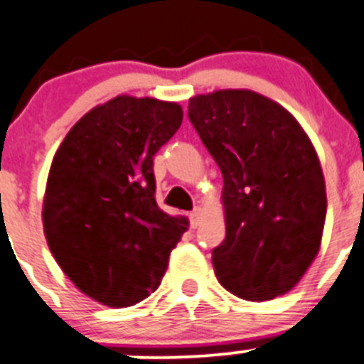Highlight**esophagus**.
I'll return each mask as SVG.
<instances>
[{"mask_svg": "<svg viewBox=\"0 0 364 364\" xmlns=\"http://www.w3.org/2000/svg\"><path fill=\"white\" fill-rule=\"evenodd\" d=\"M200 218H202V209H200V207H195V209H193V213L189 214V223H191V228L198 227Z\"/></svg>", "mask_w": 364, "mask_h": 364, "instance_id": "obj_1", "label": "esophagus"}]
</instances>
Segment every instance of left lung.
<instances>
[{
	"instance_id": "left-lung-1",
	"label": "left lung",
	"mask_w": 364,
	"mask_h": 364,
	"mask_svg": "<svg viewBox=\"0 0 364 364\" xmlns=\"http://www.w3.org/2000/svg\"><path fill=\"white\" fill-rule=\"evenodd\" d=\"M188 116L223 175L227 236L213 248L225 289L252 302L288 293L320 250L327 195L299 121L254 91L189 100Z\"/></svg>"
}]
</instances>
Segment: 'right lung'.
Here are the masks:
<instances>
[{
    "label": "right lung",
    "instance_id": "1",
    "mask_svg": "<svg viewBox=\"0 0 364 364\" xmlns=\"http://www.w3.org/2000/svg\"><path fill=\"white\" fill-rule=\"evenodd\" d=\"M180 124L176 103L117 96L85 114L55 154L44 234L62 272L96 302L150 296L188 230L155 202L154 157Z\"/></svg>",
    "mask_w": 364,
    "mask_h": 364
}]
</instances>
